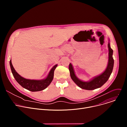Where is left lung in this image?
I'll return each mask as SVG.
<instances>
[{
	"mask_svg": "<svg viewBox=\"0 0 127 127\" xmlns=\"http://www.w3.org/2000/svg\"><path fill=\"white\" fill-rule=\"evenodd\" d=\"M108 59L107 67L102 73L98 75L95 76L88 81H84L79 79L76 75L71 63L69 64V69L71 79L75 83L82 89L86 90H94L102 86L109 78L113 71L114 60L113 57V50L110 46V40L108 39Z\"/></svg>",
	"mask_w": 127,
	"mask_h": 127,
	"instance_id": "8db88e82",
	"label": "left lung"
}]
</instances>
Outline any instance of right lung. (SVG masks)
Wrapping results in <instances>:
<instances>
[{
  "instance_id": "add662e5",
  "label": "right lung",
  "mask_w": 127,
  "mask_h": 127,
  "mask_svg": "<svg viewBox=\"0 0 127 127\" xmlns=\"http://www.w3.org/2000/svg\"><path fill=\"white\" fill-rule=\"evenodd\" d=\"M9 64L12 73L16 81L23 87L32 92L41 91L46 88L50 84L53 79L54 70L58 65L56 64L52 67L45 78L41 80H35L26 79L23 77L15 70L12 64L11 60H10Z\"/></svg>"
}]
</instances>
